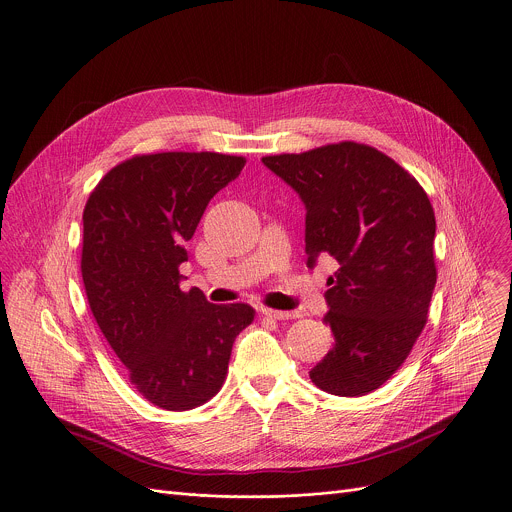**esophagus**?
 Masks as SVG:
<instances>
[{"instance_id": "esophagus-1", "label": "esophagus", "mask_w": 512, "mask_h": 512, "mask_svg": "<svg viewBox=\"0 0 512 512\" xmlns=\"http://www.w3.org/2000/svg\"><path fill=\"white\" fill-rule=\"evenodd\" d=\"M263 315H267L271 319H293V317H297L295 311H279V309H269V307L263 309Z\"/></svg>"}]
</instances>
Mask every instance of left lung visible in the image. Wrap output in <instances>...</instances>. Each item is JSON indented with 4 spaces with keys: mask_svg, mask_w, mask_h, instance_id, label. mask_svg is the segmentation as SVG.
Returning <instances> with one entry per match:
<instances>
[{
    "mask_svg": "<svg viewBox=\"0 0 512 512\" xmlns=\"http://www.w3.org/2000/svg\"><path fill=\"white\" fill-rule=\"evenodd\" d=\"M263 164L305 203L307 265L323 253L329 277L325 323L333 348L309 372L335 396H366L410 356L436 285V219L426 191L394 158L344 140Z\"/></svg>",
    "mask_w": 512,
    "mask_h": 512,
    "instance_id": "left-lung-1",
    "label": "left lung"
}]
</instances>
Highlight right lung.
Instances as JSON below:
<instances>
[{
    "instance_id": "obj_1",
    "label": "right lung",
    "mask_w": 512,
    "mask_h": 512,
    "mask_svg": "<svg viewBox=\"0 0 512 512\" xmlns=\"http://www.w3.org/2000/svg\"><path fill=\"white\" fill-rule=\"evenodd\" d=\"M245 162L219 152L136 154L86 201L80 269L90 311L130 384L158 408L209 402L223 388L235 337L255 317L247 303L215 305L179 285L185 243Z\"/></svg>"
}]
</instances>
